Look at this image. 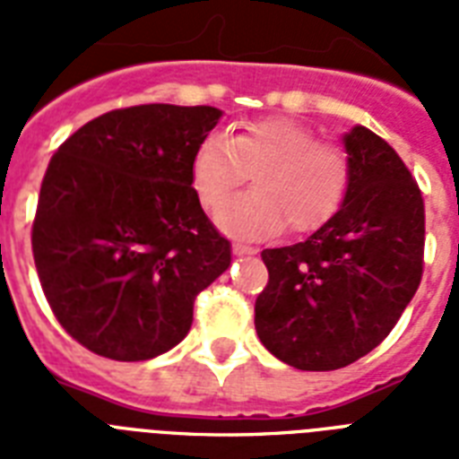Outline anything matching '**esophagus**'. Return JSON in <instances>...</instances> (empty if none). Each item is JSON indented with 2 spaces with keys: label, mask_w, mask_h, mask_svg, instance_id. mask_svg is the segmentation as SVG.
I'll use <instances>...</instances> for the list:
<instances>
[{
  "label": "esophagus",
  "mask_w": 459,
  "mask_h": 459,
  "mask_svg": "<svg viewBox=\"0 0 459 459\" xmlns=\"http://www.w3.org/2000/svg\"><path fill=\"white\" fill-rule=\"evenodd\" d=\"M233 252H236V255H255L257 250L245 243H233Z\"/></svg>",
  "instance_id": "34e87169"
}]
</instances>
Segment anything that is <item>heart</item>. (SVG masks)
<instances>
[{"label":"heart","instance_id":"b5f03b06","mask_svg":"<svg viewBox=\"0 0 459 459\" xmlns=\"http://www.w3.org/2000/svg\"><path fill=\"white\" fill-rule=\"evenodd\" d=\"M250 173L257 187L216 216L223 230L245 238L269 236L283 223L293 233L319 229L350 187L348 152L290 118L252 121L230 138L212 133L190 166L195 193L207 209L221 207Z\"/></svg>","mask_w":459,"mask_h":459}]
</instances>
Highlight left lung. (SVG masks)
<instances>
[{
    "label": "left lung",
    "mask_w": 459,
    "mask_h": 459,
    "mask_svg": "<svg viewBox=\"0 0 459 459\" xmlns=\"http://www.w3.org/2000/svg\"><path fill=\"white\" fill-rule=\"evenodd\" d=\"M350 187L302 243L262 252L259 341L281 362L331 371L357 362L398 324L424 272V200L405 161L364 126L345 133Z\"/></svg>",
    "instance_id": "left-lung-1"
}]
</instances>
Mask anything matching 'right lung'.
<instances>
[{
  "instance_id": "add662e5",
  "label": "right lung",
  "mask_w": 459,
  "mask_h": 459,
  "mask_svg": "<svg viewBox=\"0 0 459 459\" xmlns=\"http://www.w3.org/2000/svg\"><path fill=\"white\" fill-rule=\"evenodd\" d=\"M214 107L107 111L54 152L32 221V257L54 316L95 355L140 362L178 345L197 293L230 266L190 166Z\"/></svg>"
}]
</instances>
